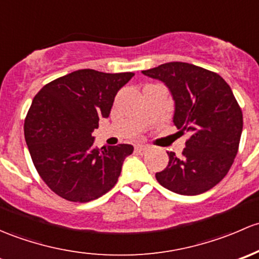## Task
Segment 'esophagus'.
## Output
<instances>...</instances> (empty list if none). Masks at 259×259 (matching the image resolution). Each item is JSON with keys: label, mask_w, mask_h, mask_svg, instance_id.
<instances>
[{"label": "esophagus", "mask_w": 259, "mask_h": 259, "mask_svg": "<svg viewBox=\"0 0 259 259\" xmlns=\"http://www.w3.org/2000/svg\"><path fill=\"white\" fill-rule=\"evenodd\" d=\"M135 149H136V152H137V153L143 154V153H146V152L148 151L149 147H148V146H145V145H138V146H136Z\"/></svg>", "instance_id": "esophagus-1"}]
</instances>
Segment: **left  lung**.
Instances as JSON below:
<instances>
[{"label": "left lung", "mask_w": 259, "mask_h": 259, "mask_svg": "<svg viewBox=\"0 0 259 259\" xmlns=\"http://www.w3.org/2000/svg\"><path fill=\"white\" fill-rule=\"evenodd\" d=\"M168 87L175 100L173 122L188 133L182 156L167 152L168 166L156 173L161 186L196 196L220 183L233 164L243 114L227 82L215 72L186 62H168L142 71Z\"/></svg>", "instance_id": "8db88e82"}]
</instances>
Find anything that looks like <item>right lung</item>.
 <instances>
[{
  "mask_svg": "<svg viewBox=\"0 0 259 259\" xmlns=\"http://www.w3.org/2000/svg\"><path fill=\"white\" fill-rule=\"evenodd\" d=\"M133 72L78 70L56 78L34 96L25 119V140L44 182L71 202L97 199L118 181L133 146L93 148V131L107 118L114 96Z\"/></svg>",
  "mask_w": 259,
  "mask_h": 259,
  "instance_id": "obj_1",
  "label": "right lung"
}]
</instances>
